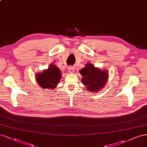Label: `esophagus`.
<instances>
[{"mask_svg":"<svg viewBox=\"0 0 147 147\" xmlns=\"http://www.w3.org/2000/svg\"><path fill=\"white\" fill-rule=\"evenodd\" d=\"M74 70H75L74 67H73L72 66H69L68 67V71L69 73H73L74 72Z\"/></svg>","mask_w":147,"mask_h":147,"instance_id":"esophagus-1","label":"esophagus"}]
</instances>
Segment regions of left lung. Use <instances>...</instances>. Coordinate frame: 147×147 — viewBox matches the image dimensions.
I'll return each mask as SVG.
<instances>
[{
  "label": "left lung",
  "instance_id": "left-lung-1",
  "mask_svg": "<svg viewBox=\"0 0 147 147\" xmlns=\"http://www.w3.org/2000/svg\"><path fill=\"white\" fill-rule=\"evenodd\" d=\"M83 76L82 82L88 91L95 92L100 90L106 84L108 78L107 70H102L90 63L86 64L84 68L80 70Z\"/></svg>",
  "mask_w": 147,
  "mask_h": 147
}]
</instances>
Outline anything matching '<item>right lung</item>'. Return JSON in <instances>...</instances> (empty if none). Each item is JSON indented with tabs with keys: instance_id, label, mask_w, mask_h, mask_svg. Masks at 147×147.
<instances>
[{
	"instance_id": "1",
	"label": "right lung",
	"mask_w": 147,
	"mask_h": 147,
	"mask_svg": "<svg viewBox=\"0 0 147 147\" xmlns=\"http://www.w3.org/2000/svg\"><path fill=\"white\" fill-rule=\"evenodd\" d=\"M35 78L41 88L53 90L57 88L61 78V74L59 68L52 64L47 69L44 70L42 73L36 74Z\"/></svg>"
}]
</instances>
